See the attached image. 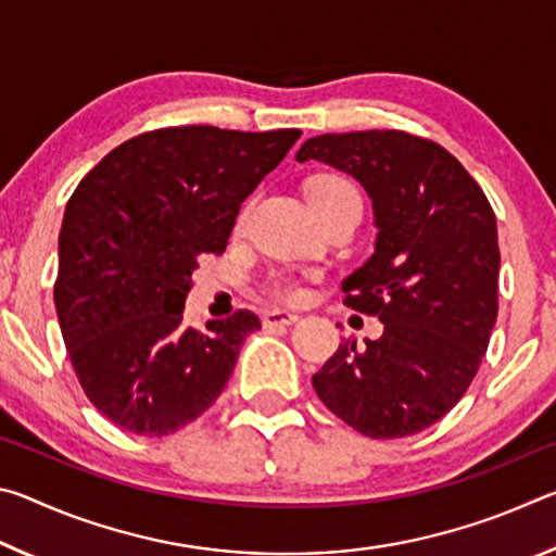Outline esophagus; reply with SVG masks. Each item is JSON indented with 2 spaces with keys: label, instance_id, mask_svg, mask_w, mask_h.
<instances>
[{
  "label": "esophagus",
  "instance_id": "obj_1",
  "mask_svg": "<svg viewBox=\"0 0 556 556\" xmlns=\"http://www.w3.org/2000/svg\"><path fill=\"white\" fill-rule=\"evenodd\" d=\"M299 316L296 314H289V312H281V308H275V312H267L262 316V324L265 328H277V326H291L296 324Z\"/></svg>",
  "mask_w": 556,
  "mask_h": 556
}]
</instances>
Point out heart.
Instances as JSON below:
<instances>
[{
  "instance_id": "obj_1",
  "label": "heart",
  "mask_w": 556,
  "mask_h": 556,
  "mask_svg": "<svg viewBox=\"0 0 556 556\" xmlns=\"http://www.w3.org/2000/svg\"><path fill=\"white\" fill-rule=\"evenodd\" d=\"M312 199H357V191L353 188V184H348L341 176H324L318 178V181H314ZM271 291H275L279 299H287V301L301 299V287L287 277H279L271 281Z\"/></svg>"
}]
</instances>
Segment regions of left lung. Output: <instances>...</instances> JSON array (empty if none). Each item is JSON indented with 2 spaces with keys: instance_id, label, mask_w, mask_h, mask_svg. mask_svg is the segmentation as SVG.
<instances>
[{
  "instance_id": "left-lung-1",
  "label": "left lung",
  "mask_w": 556,
  "mask_h": 556,
  "mask_svg": "<svg viewBox=\"0 0 556 556\" xmlns=\"http://www.w3.org/2000/svg\"><path fill=\"white\" fill-rule=\"evenodd\" d=\"M353 176L372 201V257L345 304L384 331L348 341L314 375L336 417L370 439L417 434L473 382L497 318L495 213L456 156L397 129L306 139L296 162Z\"/></svg>"
}]
</instances>
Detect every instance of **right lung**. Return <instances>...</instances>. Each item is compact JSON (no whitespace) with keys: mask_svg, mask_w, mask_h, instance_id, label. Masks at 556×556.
Listing matches in <instances>:
<instances>
[{"mask_svg":"<svg viewBox=\"0 0 556 556\" xmlns=\"http://www.w3.org/2000/svg\"><path fill=\"white\" fill-rule=\"evenodd\" d=\"M299 129L147 131L102 159L65 205L55 314L80 388L129 434L166 437L218 400L252 312L186 328L199 255H220L240 205Z\"/></svg>","mask_w":556,"mask_h":556,"instance_id":"add662e5","label":"right lung"}]
</instances>
